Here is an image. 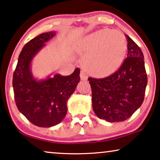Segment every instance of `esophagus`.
I'll use <instances>...</instances> for the list:
<instances>
[{
    "instance_id": "34e87169",
    "label": "esophagus",
    "mask_w": 160,
    "mask_h": 160,
    "mask_svg": "<svg viewBox=\"0 0 160 160\" xmlns=\"http://www.w3.org/2000/svg\"><path fill=\"white\" fill-rule=\"evenodd\" d=\"M80 78H81V80H82V81L87 80L88 76H87V71H86V70H84V69H83V70L81 71Z\"/></svg>"
}]
</instances>
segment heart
Instances as JSON below:
<instances>
[{"mask_svg":"<svg viewBox=\"0 0 160 160\" xmlns=\"http://www.w3.org/2000/svg\"><path fill=\"white\" fill-rule=\"evenodd\" d=\"M78 50L86 58L85 68L96 76H107L119 68L127 50L125 36L119 31L102 29L81 41Z\"/></svg>","mask_w":160,"mask_h":160,"instance_id":"heart-1","label":"heart"}]
</instances>
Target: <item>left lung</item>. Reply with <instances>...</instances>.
<instances>
[{"mask_svg":"<svg viewBox=\"0 0 160 160\" xmlns=\"http://www.w3.org/2000/svg\"><path fill=\"white\" fill-rule=\"evenodd\" d=\"M126 36L128 54L118 70L106 78H88L94 112L99 118L110 122L124 121L141 107L147 84L142 50Z\"/></svg>","mask_w":160,"mask_h":160,"instance_id":"obj_1","label":"left lung"}]
</instances>
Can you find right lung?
Instances as JSON below:
<instances>
[{
  "label": "right lung",
  "instance_id": "add662e5",
  "mask_svg": "<svg viewBox=\"0 0 160 160\" xmlns=\"http://www.w3.org/2000/svg\"><path fill=\"white\" fill-rule=\"evenodd\" d=\"M56 34L49 32L39 34L22 48L13 75L14 99L18 110L39 127L49 128L58 124L67 113V100L80 82V70L70 76L55 73L38 80L32 75L31 63L34 56Z\"/></svg>",
  "mask_w": 160,
  "mask_h": 160
}]
</instances>
